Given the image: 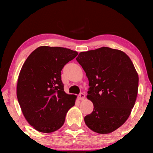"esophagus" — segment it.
<instances>
[{"mask_svg":"<svg viewBox=\"0 0 153 153\" xmlns=\"http://www.w3.org/2000/svg\"><path fill=\"white\" fill-rule=\"evenodd\" d=\"M85 94H83V93H81L78 95V99L79 100H83L84 99H85Z\"/></svg>","mask_w":153,"mask_h":153,"instance_id":"1","label":"esophagus"}]
</instances>
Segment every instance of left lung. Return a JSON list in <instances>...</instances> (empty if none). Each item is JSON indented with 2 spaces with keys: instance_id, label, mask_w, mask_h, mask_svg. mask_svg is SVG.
<instances>
[{
  "instance_id": "obj_1",
  "label": "left lung",
  "mask_w": 153,
  "mask_h": 153,
  "mask_svg": "<svg viewBox=\"0 0 153 153\" xmlns=\"http://www.w3.org/2000/svg\"><path fill=\"white\" fill-rule=\"evenodd\" d=\"M76 60L89 79L87 98L93 103L91 114L84 118L92 131L110 134L130 115L137 98L138 74L123 51L102 47L81 52Z\"/></svg>"
}]
</instances>
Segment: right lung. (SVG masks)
Listing matches in <instances>:
<instances>
[{"label":"right lung","mask_w":153,"mask_h":153,"mask_svg":"<svg viewBox=\"0 0 153 153\" xmlns=\"http://www.w3.org/2000/svg\"><path fill=\"white\" fill-rule=\"evenodd\" d=\"M77 52L41 46L27 57L19 72L16 94L25 118L37 131L45 134L60 129L77 96L64 91L61 71Z\"/></svg>","instance_id":"obj_1"}]
</instances>
